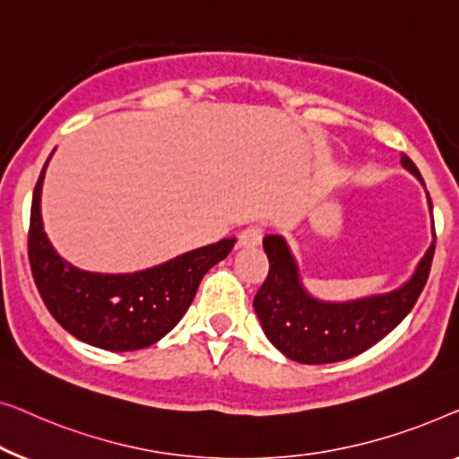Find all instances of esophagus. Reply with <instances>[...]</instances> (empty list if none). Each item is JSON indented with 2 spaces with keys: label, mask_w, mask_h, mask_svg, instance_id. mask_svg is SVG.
Segmentation results:
<instances>
[{
  "label": "esophagus",
  "mask_w": 459,
  "mask_h": 459,
  "mask_svg": "<svg viewBox=\"0 0 459 459\" xmlns=\"http://www.w3.org/2000/svg\"><path fill=\"white\" fill-rule=\"evenodd\" d=\"M262 237L264 227H260V224H251V227L241 230V235H238V245H241V247H255V245L262 243Z\"/></svg>",
  "instance_id": "obj_1"
}]
</instances>
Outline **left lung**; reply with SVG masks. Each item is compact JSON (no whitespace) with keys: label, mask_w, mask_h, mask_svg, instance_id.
Instances as JSON below:
<instances>
[{"label":"left lung","mask_w":459,"mask_h":459,"mask_svg":"<svg viewBox=\"0 0 459 459\" xmlns=\"http://www.w3.org/2000/svg\"><path fill=\"white\" fill-rule=\"evenodd\" d=\"M402 164L420 178L416 164L405 153ZM264 251L270 268L254 297V309L270 343L299 364H333L370 350L410 314L429 281L435 241L402 289L350 303L316 301L303 291L282 237H264Z\"/></svg>","instance_id":"8db88e82"}]
</instances>
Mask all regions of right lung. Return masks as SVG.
Returning <instances> with one entry per match:
<instances>
[{
  "label": "right lung",
  "instance_id": "right-lung-1",
  "mask_svg": "<svg viewBox=\"0 0 459 459\" xmlns=\"http://www.w3.org/2000/svg\"><path fill=\"white\" fill-rule=\"evenodd\" d=\"M45 168L48 162L35 185L29 224V262L45 307L73 337L101 350L153 345L183 318L204 274L229 255L235 238H221L143 273H85L64 262L45 237L39 208Z\"/></svg>",
  "mask_w": 459,
  "mask_h": 459
}]
</instances>
